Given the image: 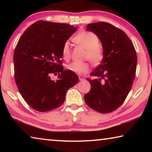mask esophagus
I'll return each instance as SVG.
<instances>
[{
	"label": "esophagus",
	"instance_id": "1",
	"mask_svg": "<svg viewBox=\"0 0 152 152\" xmlns=\"http://www.w3.org/2000/svg\"><path fill=\"white\" fill-rule=\"evenodd\" d=\"M79 80L80 81H82V80H84V78H82V77H81V76H79Z\"/></svg>",
	"mask_w": 152,
	"mask_h": 152
}]
</instances>
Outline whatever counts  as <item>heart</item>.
Segmentation results:
<instances>
[{
    "instance_id": "obj_1",
    "label": "heart",
    "mask_w": 152,
    "mask_h": 152,
    "mask_svg": "<svg viewBox=\"0 0 152 152\" xmlns=\"http://www.w3.org/2000/svg\"><path fill=\"white\" fill-rule=\"evenodd\" d=\"M74 40L77 44L86 49L85 58L89 60L92 64L97 65L102 61L104 56L103 50L99 45V38L95 33L83 31L78 33L74 38ZM61 56L65 60H68L70 58L71 48L68 41H66L61 48ZM66 68L71 72L78 74H86L90 70V66L86 62L73 61L67 65Z\"/></svg>"
}]
</instances>
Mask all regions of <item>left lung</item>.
<instances>
[{
  "label": "left lung",
  "mask_w": 152,
  "mask_h": 152,
  "mask_svg": "<svg viewBox=\"0 0 152 152\" xmlns=\"http://www.w3.org/2000/svg\"><path fill=\"white\" fill-rule=\"evenodd\" d=\"M86 30L99 37L104 56L101 64L90 74L96 78H86L92 88L84 98L91 109L109 113L123 103L131 91L137 68V54L126 33L109 23H90Z\"/></svg>",
  "instance_id": "obj_1"
}]
</instances>
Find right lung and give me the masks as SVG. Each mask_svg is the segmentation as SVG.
Listing matches in <instances>:
<instances>
[{
	"label": "right lung",
	"instance_id": "1",
	"mask_svg": "<svg viewBox=\"0 0 152 152\" xmlns=\"http://www.w3.org/2000/svg\"><path fill=\"white\" fill-rule=\"evenodd\" d=\"M76 31L66 23L38 20L25 31L13 55L15 80L25 102L35 110L47 112L60 107L68 90L78 76L63 70L61 48ZM58 74L56 81L50 75Z\"/></svg>",
	"mask_w": 152,
	"mask_h": 152
}]
</instances>
